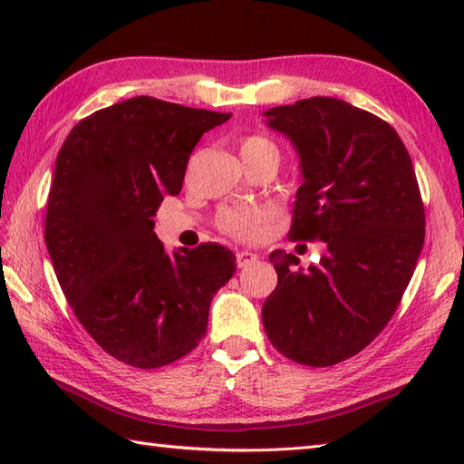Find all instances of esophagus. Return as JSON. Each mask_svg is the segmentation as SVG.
Returning a JSON list of instances; mask_svg holds the SVG:
<instances>
[{
	"mask_svg": "<svg viewBox=\"0 0 464 464\" xmlns=\"http://www.w3.org/2000/svg\"><path fill=\"white\" fill-rule=\"evenodd\" d=\"M257 261V255L251 251H237V267H247V265Z\"/></svg>",
	"mask_w": 464,
	"mask_h": 464,
	"instance_id": "esophagus-1",
	"label": "esophagus"
}]
</instances>
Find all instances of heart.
<instances>
[{"instance_id":"1","label":"heart","mask_w":464,"mask_h":464,"mask_svg":"<svg viewBox=\"0 0 464 464\" xmlns=\"http://www.w3.org/2000/svg\"><path fill=\"white\" fill-rule=\"evenodd\" d=\"M241 157H269V160L279 163V150L273 141L265 140L261 135L245 137L241 143ZM267 213L263 209H229L223 211L219 217V227L237 239H255L259 237Z\"/></svg>"}]
</instances>
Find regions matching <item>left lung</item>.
<instances>
[{"label":"left lung","instance_id":"obj_1","mask_svg":"<svg viewBox=\"0 0 464 464\" xmlns=\"http://www.w3.org/2000/svg\"><path fill=\"white\" fill-rule=\"evenodd\" d=\"M299 157L293 239H319V265L273 251L277 287L263 327L285 357L329 367L362 351L395 313L425 241L411 155L389 123L334 97L263 113Z\"/></svg>","mask_w":464,"mask_h":464}]
</instances>
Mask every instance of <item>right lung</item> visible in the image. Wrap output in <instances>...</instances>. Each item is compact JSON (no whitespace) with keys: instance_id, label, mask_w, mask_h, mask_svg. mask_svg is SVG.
Segmentation results:
<instances>
[{"instance_id":"obj_1","label":"right lung","mask_w":464,"mask_h":464,"mask_svg":"<svg viewBox=\"0 0 464 464\" xmlns=\"http://www.w3.org/2000/svg\"><path fill=\"white\" fill-rule=\"evenodd\" d=\"M229 117L140 95L85 117L57 153L45 217L57 281L95 343L131 367L195 349L215 293L237 269L221 245L167 253L153 231L193 147Z\"/></svg>"}]
</instances>
